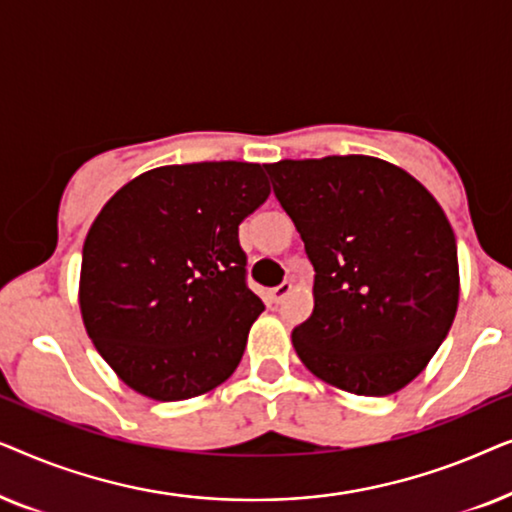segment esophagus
<instances>
[{"mask_svg":"<svg viewBox=\"0 0 512 512\" xmlns=\"http://www.w3.org/2000/svg\"><path fill=\"white\" fill-rule=\"evenodd\" d=\"M293 291V282H282L279 286H275V289L270 291V298L272 303H282V300L289 296V293Z\"/></svg>","mask_w":512,"mask_h":512,"instance_id":"esophagus-1","label":"esophagus"}]
</instances>
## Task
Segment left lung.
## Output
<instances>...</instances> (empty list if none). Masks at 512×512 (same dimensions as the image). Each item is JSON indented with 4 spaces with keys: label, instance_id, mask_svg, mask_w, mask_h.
<instances>
[{
    "label": "left lung",
    "instance_id": "obj_1",
    "mask_svg": "<svg viewBox=\"0 0 512 512\" xmlns=\"http://www.w3.org/2000/svg\"><path fill=\"white\" fill-rule=\"evenodd\" d=\"M314 265L298 359L356 396H389L426 368L459 305L454 230L401 167L373 156L265 165Z\"/></svg>",
    "mask_w": 512,
    "mask_h": 512
}]
</instances>
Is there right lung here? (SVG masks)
<instances>
[{
  "label": "right lung",
  "instance_id": "1",
  "mask_svg": "<svg viewBox=\"0 0 512 512\" xmlns=\"http://www.w3.org/2000/svg\"><path fill=\"white\" fill-rule=\"evenodd\" d=\"M263 165H165L111 195L83 242V326L111 370L153 401H186L240 366L263 300L237 228L268 200Z\"/></svg>",
  "mask_w": 512,
  "mask_h": 512
}]
</instances>
